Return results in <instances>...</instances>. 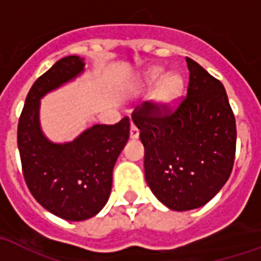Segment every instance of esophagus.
Segmentation results:
<instances>
[{
  "label": "esophagus",
  "instance_id": "esophagus-1",
  "mask_svg": "<svg viewBox=\"0 0 261 261\" xmlns=\"http://www.w3.org/2000/svg\"><path fill=\"white\" fill-rule=\"evenodd\" d=\"M129 137H130L132 140H136L137 137H139V129H137L135 125H130V132H129Z\"/></svg>",
  "mask_w": 261,
  "mask_h": 261
}]
</instances>
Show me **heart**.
Wrapping results in <instances>:
<instances>
[{"label":"heart","instance_id":"obj_1","mask_svg":"<svg viewBox=\"0 0 261 261\" xmlns=\"http://www.w3.org/2000/svg\"><path fill=\"white\" fill-rule=\"evenodd\" d=\"M143 87L153 88L158 87L155 91L152 105L156 112L161 114L170 113L177 108L181 100L184 92V79L181 74L171 73L167 74L161 66H152L144 73L143 77Z\"/></svg>","mask_w":261,"mask_h":261}]
</instances>
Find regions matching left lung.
<instances>
[{
	"label": "left lung",
	"mask_w": 261,
	"mask_h": 261,
	"mask_svg": "<svg viewBox=\"0 0 261 261\" xmlns=\"http://www.w3.org/2000/svg\"><path fill=\"white\" fill-rule=\"evenodd\" d=\"M187 98L173 114L158 116L152 103L132 114L144 145L145 181L173 211L207 204L229 179L237 129L225 87L187 57Z\"/></svg>",
	"instance_id": "left-lung-1"
}]
</instances>
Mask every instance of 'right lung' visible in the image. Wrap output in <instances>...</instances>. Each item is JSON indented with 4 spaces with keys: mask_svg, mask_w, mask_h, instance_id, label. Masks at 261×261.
<instances>
[{
    "mask_svg": "<svg viewBox=\"0 0 261 261\" xmlns=\"http://www.w3.org/2000/svg\"><path fill=\"white\" fill-rule=\"evenodd\" d=\"M84 58L68 56L42 74L28 92L17 126L24 179L48 213L65 221L95 217L108 203L113 169L129 139V118L94 125L72 141L56 143L42 130L40 99L84 72Z\"/></svg>",
    "mask_w": 261,
    "mask_h": 261,
    "instance_id": "obj_1",
    "label": "right lung"
}]
</instances>
